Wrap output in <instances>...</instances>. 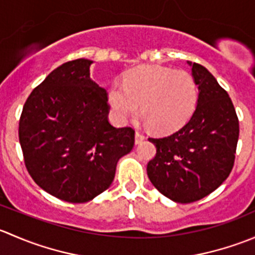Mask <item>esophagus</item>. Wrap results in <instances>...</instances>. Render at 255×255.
<instances>
[{"instance_id": "obj_1", "label": "esophagus", "mask_w": 255, "mask_h": 255, "mask_svg": "<svg viewBox=\"0 0 255 255\" xmlns=\"http://www.w3.org/2000/svg\"><path fill=\"white\" fill-rule=\"evenodd\" d=\"M144 139H145V135L142 134L140 132H135V138H134L135 144H140Z\"/></svg>"}]
</instances>
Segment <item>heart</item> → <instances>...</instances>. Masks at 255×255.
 <instances>
[{"label":"heart","mask_w":255,"mask_h":255,"mask_svg":"<svg viewBox=\"0 0 255 255\" xmlns=\"http://www.w3.org/2000/svg\"><path fill=\"white\" fill-rule=\"evenodd\" d=\"M197 97V85L189 71L156 65L133 69L123 85L113 82L109 90V102L121 122L133 120L142 105L146 125L161 133L182 127L196 109Z\"/></svg>","instance_id":"1"}]
</instances>
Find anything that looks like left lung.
Returning a JSON list of instances; mask_svg holds the SVG:
<instances>
[{
  "label": "left lung",
  "instance_id": "left-lung-1",
  "mask_svg": "<svg viewBox=\"0 0 255 255\" xmlns=\"http://www.w3.org/2000/svg\"><path fill=\"white\" fill-rule=\"evenodd\" d=\"M187 64L199 89L196 110L175 133L149 138L156 154L146 165L151 184L179 204L204 199L227 179L239 137L237 113L227 92L205 66Z\"/></svg>",
  "mask_w": 255,
  "mask_h": 255
}]
</instances>
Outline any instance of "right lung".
I'll list each match as a JSON object with an SVG mask.
<instances>
[{"mask_svg": "<svg viewBox=\"0 0 255 255\" xmlns=\"http://www.w3.org/2000/svg\"><path fill=\"white\" fill-rule=\"evenodd\" d=\"M87 59L68 61L23 106L19 143L29 175L58 199L82 204L110 187L134 145V130L109 122L107 92L90 78Z\"/></svg>", "mask_w": 255, "mask_h": 255, "instance_id": "add662e5", "label": "right lung"}]
</instances>
